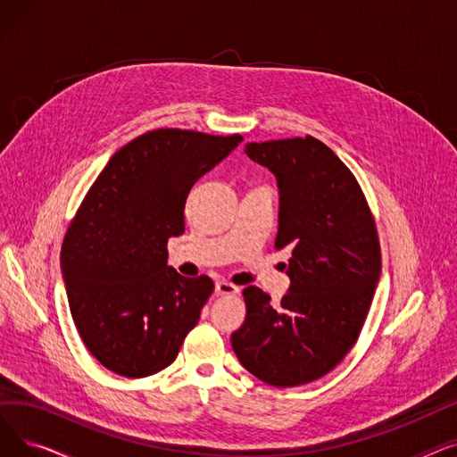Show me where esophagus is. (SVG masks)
<instances>
[{
  "mask_svg": "<svg viewBox=\"0 0 457 457\" xmlns=\"http://www.w3.org/2000/svg\"><path fill=\"white\" fill-rule=\"evenodd\" d=\"M214 293L219 296H228V295H238V293H241V289H238L237 285H233L229 281H216Z\"/></svg>",
  "mask_w": 457,
  "mask_h": 457,
  "instance_id": "obj_1",
  "label": "esophagus"
}]
</instances>
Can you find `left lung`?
<instances>
[{"mask_svg":"<svg viewBox=\"0 0 457 457\" xmlns=\"http://www.w3.org/2000/svg\"><path fill=\"white\" fill-rule=\"evenodd\" d=\"M245 152L278 179L276 248L291 250V287L279 305L246 287L231 346L261 381L296 387L337 367L361 333L381 274L378 231L350 168L315 137L248 142Z\"/></svg>","mask_w":457,"mask_h":457,"instance_id":"1","label":"left lung"}]
</instances>
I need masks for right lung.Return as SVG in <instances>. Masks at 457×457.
Here are the masks:
<instances>
[{
	"instance_id": "add662e5",
	"label": "right lung",
	"mask_w": 457,
	"mask_h": 457,
	"mask_svg": "<svg viewBox=\"0 0 457 457\" xmlns=\"http://www.w3.org/2000/svg\"><path fill=\"white\" fill-rule=\"evenodd\" d=\"M241 135L154 129L120 148L96 178L61 250L68 305L98 361L126 378L166 369L200 320L214 283L168 267L185 231V202Z\"/></svg>"
}]
</instances>
